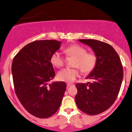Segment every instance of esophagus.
I'll list each match as a JSON object with an SVG mask.
<instances>
[{
  "label": "esophagus",
  "instance_id": "34e87169",
  "mask_svg": "<svg viewBox=\"0 0 132 132\" xmlns=\"http://www.w3.org/2000/svg\"><path fill=\"white\" fill-rule=\"evenodd\" d=\"M67 87L72 86H74V84H72V83H67Z\"/></svg>",
  "mask_w": 132,
  "mask_h": 132
}]
</instances>
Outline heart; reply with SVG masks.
<instances>
[{
	"instance_id": "heart-1",
	"label": "heart",
	"mask_w": 132,
	"mask_h": 132,
	"mask_svg": "<svg viewBox=\"0 0 132 132\" xmlns=\"http://www.w3.org/2000/svg\"><path fill=\"white\" fill-rule=\"evenodd\" d=\"M67 58H74L72 65L74 69L65 68L57 74L59 81L66 82H72L80 75V70L85 74L92 73L97 65V55L93 51H87V49L79 44H72L65 50ZM66 62L65 57L60 52L56 51L51 56V63L53 66L60 68Z\"/></svg>"
}]
</instances>
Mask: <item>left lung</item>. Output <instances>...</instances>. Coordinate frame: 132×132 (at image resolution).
<instances>
[{"label":"left lung","mask_w":132,"mask_h":132,"mask_svg":"<svg viewBox=\"0 0 132 132\" xmlns=\"http://www.w3.org/2000/svg\"><path fill=\"white\" fill-rule=\"evenodd\" d=\"M79 40L93 49L98 62L95 70L87 77L93 82L76 85V105L87 114H98L108 109L118 97L123 81V66L119 55L110 44L95 39Z\"/></svg>","instance_id":"left-lung-1"}]
</instances>
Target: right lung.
Wrapping results in <instances>:
<instances>
[{"instance_id":"right-lung-1","label":"right lung","mask_w":132,"mask_h":132,"mask_svg":"<svg viewBox=\"0 0 132 132\" xmlns=\"http://www.w3.org/2000/svg\"><path fill=\"white\" fill-rule=\"evenodd\" d=\"M56 40H36L24 46L12 63L14 91L24 108L33 116L47 118L60 108L64 82L47 85L55 76L51 56L60 47Z\"/></svg>"}]
</instances>
